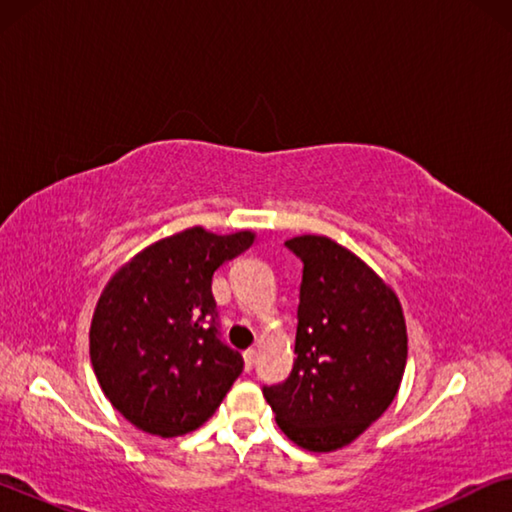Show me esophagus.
<instances>
[{"mask_svg": "<svg viewBox=\"0 0 512 512\" xmlns=\"http://www.w3.org/2000/svg\"><path fill=\"white\" fill-rule=\"evenodd\" d=\"M255 357H257L255 348H248V350L244 352V363H246V370H253V366H255Z\"/></svg>", "mask_w": 512, "mask_h": 512, "instance_id": "34e87169", "label": "esophagus"}]
</instances>
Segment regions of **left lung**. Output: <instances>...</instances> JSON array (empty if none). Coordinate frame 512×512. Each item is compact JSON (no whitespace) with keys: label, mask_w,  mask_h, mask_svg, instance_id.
Returning a JSON list of instances; mask_svg holds the SVG:
<instances>
[{"label":"left lung","mask_w":512,"mask_h":512,"mask_svg":"<svg viewBox=\"0 0 512 512\" xmlns=\"http://www.w3.org/2000/svg\"><path fill=\"white\" fill-rule=\"evenodd\" d=\"M302 259L298 332L287 381L264 388L284 436L307 452L357 440L400 391L406 323L400 298L334 239L287 241Z\"/></svg>","instance_id":"8db88e82"}]
</instances>
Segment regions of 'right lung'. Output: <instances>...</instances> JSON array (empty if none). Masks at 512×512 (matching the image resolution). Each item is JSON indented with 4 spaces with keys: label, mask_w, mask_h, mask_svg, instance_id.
<instances>
[{
    "label": "right lung",
    "mask_w": 512,
    "mask_h": 512,
    "mask_svg": "<svg viewBox=\"0 0 512 512\" xmlns=\"http://www.w3.org/2000/svg\"><path fill=\"white\" fill-rule=\"evenodd\" d=\"M255 232L214 235L201 225L140 250L103 287L90 359L110 404L151 436L201 427L244 370L216 329L212 275L253 246Z\"/></svg>",
    "instance_id": "1"
}]
</instances>
